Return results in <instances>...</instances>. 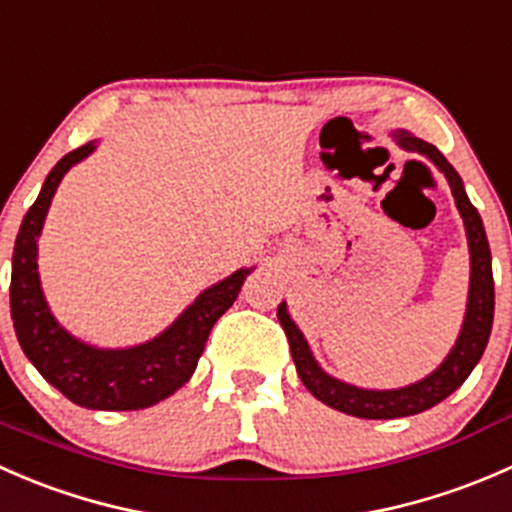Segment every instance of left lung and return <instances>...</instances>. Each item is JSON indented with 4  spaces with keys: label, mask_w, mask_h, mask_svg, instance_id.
Masks as SVG:
<instances>
[{
    "label": "left lung",
    "mask_w": 512,
    "mask_h": 512,
    "mask_svg": "<svg viewBox=\"0 0 512 512\" xmlns=\"http://www.w3.org/2000/svg\"><path fill=\"white\" fill-rule=\"evenodd\" d=\"M399 143L409 151L421 153V156L431 158L438 168L446 175L451 193L456 198L458 210L463 215L468 235V247H471V292H468V309H466V322H463L461 337H458L453 352L446 356L441 366L426 376L418 384L406 386V389L394 391H369V389H356V386L344 384V381L332 379L319 369L314 361L312 352H309L307 342H304L302 332L297 324L289 319L285 302L277 307V319H280L282 329H285L289 339V352H292L294 366L302 379V384L317 396L322 404L332 406V409L344 411L349 416L359 418H401V416H414L421 411L431 409V406L441 404L446 396H451L468 374L473 366L478 364L480 356L485 352L488 344L490 327H493V309H495V287H493V267H490V247L488 237H485L483 220H480L478 210L468 200L466 190H463L461 178L453 170V165L441 156L436 146L421 141V138L401 133Z\"/></svg>",
    "instance_id": "obj_1"
}]
</instances>
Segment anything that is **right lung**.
Returning <instances> with one entry per match:
<instances>
[{"instance_id":"right-lung-1","label":"right lung","mask_w":512,"mask_h":512,"mask_svg":"<svg viewBox=\"0 0 512 512\" xmlns=\"http://www.w3.org/2000/svg\"><path fill=\"white\" fill-rule=\"evenodd\" d=\"M94 151V143L66 153L46 175L39 198L24 215L12 255L14 332L39 374L74 404L98 411H138L168 399L193 376L213 324L232 307L242 282L255 267H245L205 289L170 329L133 349H96L79 342L56 324L36 272V237L61 178L74 163Z\"/></svg>"}]
</instances>
